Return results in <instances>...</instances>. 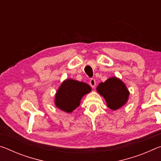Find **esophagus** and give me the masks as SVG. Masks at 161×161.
Listing matches in <instances>:
<instances>
[{"instance_id":"34e87169","label":"esophagus","mask_w":161,"mask_h":161,"mask_svg":"<svg viewBox=\"0 0 161 161\" xmlns=\"http://www.w3.org/2000/svg\"><path fill=\"white\" fill-rule=\"evenodd\" d=\"M89 84H90L92 88H94L96 86V80L94 79H91L90 81H89Z\"/></svg>"}]
</instances>
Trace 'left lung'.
Here are the masks:
<instances>
[{
  "instance_id": "obj_1",
  "label": "left lung",
  "mask_w": 161,
  "mask_h": 161,
  "mask_svg": "<svg viewBox=\"0 0 161 161\" xmlns=\"http://www.w3.org/2000/svg\"><path fill=\"white\" fill-rule=\"evenodd\" d=\"M97 91L104 98L107 107L114 111L126 104L130 94L124 81L116 77L101 82L97 87Z\"/></svg>"
}]
</instances>
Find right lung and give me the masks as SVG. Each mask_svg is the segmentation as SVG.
<instances>
[{"mask_svg": "<svg viewBox=\"0 0 161 161\" xmlns=\"http://www.w3.org/2000/svg\"><path fill=\"white\" fill-rule=\"evenodd\" d=\"M91 91V86L86 83L67 79L62 81L56 92L54 104L59 109L70 114L80 105L84 95Z\"/></svg>", "mask_w": 161, "mask_h": 161, "instance_id": "add662e5", "label": "right lung"}]
</instances>
